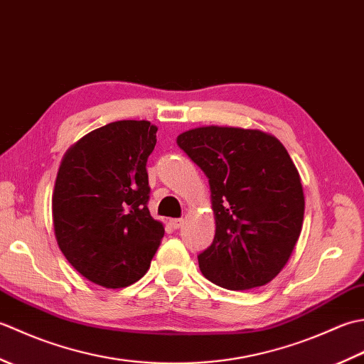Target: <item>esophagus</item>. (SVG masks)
I'll use <instances>...</instances> for the list:
<instances>
[{"label": "esophagus", "instance_id": "obj_1", "mask_svg": "<svg viewBox=\"0 0 364 364\" xmlns=\"http://www.w3.org/2000/svg\"><path fill=\"white\" fill-rule=\"evenodd\" d=\"M170 227H172L173 230H178L181 225H183V219H170Z\"/></svg>", "mask_w": 364, "mask_h": 364}]
</instances>
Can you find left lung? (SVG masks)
Wrapping results in <instances>:
<instances>
[{"label":"left lung","mask_w":364,"mask_h":364,"mask_svg":"<svg viewBox=\"0 0 364 364\" xmlns=\"http://www.w3.org/2000/svg\"><path fill=\"white\" fill-rule=\"evenodd\" d=\"M176 144L210 181L215 236L198 255L202 274L231 291L272 282L305 214L299 170L283 144L259 129L218 125L184 131Z\"/></svg>","instance_id":"8db88e82"}]
</instances>
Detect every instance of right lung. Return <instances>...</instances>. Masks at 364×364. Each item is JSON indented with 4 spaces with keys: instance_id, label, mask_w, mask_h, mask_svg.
<instances>
[{
    "instance_id": "right-lung-1",
    "label": "right lung",
    "mask_w": 364,
    "mask_h": 364,
    "mask_svg": "<svg viewBox=\"0 0 364 364\" xmlns=\"http://www.w3.org/2000/svg\"><path fill=\"white\" fill-rule=\"evenodd\" d=\"M156 131L146 120L107 123L60 161L51 200L54 236L67 261L103 288L141 280L164 236L146 208L145 166Z\"/></svg>"
}]
</instances>
